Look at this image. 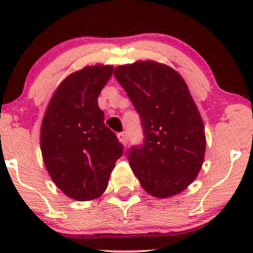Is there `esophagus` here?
I'll list each match as a JSON object with an SVG mask.
<instances>
[{"label": "esophagus", "mask_w": 253, "mask_h": 253, "mask_svg": "<svg viewBox=\"0 0 253 253\" xmlns=\"http://www.w3.org/2000/svg\"><path fill=\"white\" fill-rule=\"evenodd\" d=\"M118 139H119V141H120V143L124 145V146L127 144V134H126V133H125V132L119 133V134H118Z\"/></svg>", "instance_id": "34e87169"}]
</instances>
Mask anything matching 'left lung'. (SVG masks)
<instances>
[{
    "instance_id": "obj_1",
    "label": "left lung",
    "mask_w": 253,
    "mask_h": 253,
    "mask_svg": "<svg viewBox=\"0 0 253 253\" xmlns=\"http://www.w3.org/2000/svg\"><path fill=\"white\" fill-rule=\"evenodd\" d=\"M114 75L144 128L143 146L129 150L133 173L153 197L182 193L195 181L206 152L205 125L187 83L175 69L155 60L117 66Z\"/></svg>"
}]
</instances>
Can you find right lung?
<instances>
[{
	"label": "right lung",
	"mask_w": 253,
	"mask_h": 253,
	"mask_svg": "<svg viewBox=\"0 0 253 253\" xmlns=\"http://www.w3.org/2000/svg\"><path fill=\"white\" fill-rule=\"evenodd\" d=\"M112 65L85 66L54 90L40 127V150L54 184L76 201H92L108 187L123 145L97 104Z\"/></svg>",
	"instance_id": "add662e5"
}]
</instances>
